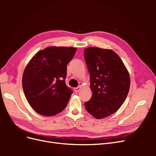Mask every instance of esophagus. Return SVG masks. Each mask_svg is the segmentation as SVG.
I'll use <instances>...</instances> for the list:
<instances>
[{"mask_svg":"<svg viewBox=\"0 0 156 156\" xmlns=\"http://www.w3.org/2000/svg\"><path fill=\"white\" fill-rule=\"evenodd\" d=\"M80 90H81V87H78L77 88H74V91L76 92V93H77V92H79V91Z\"/></svg>","mask_w":156,"mask_h":156,"instance_id":"obj_1","label":"esophagus"}]
</instances>
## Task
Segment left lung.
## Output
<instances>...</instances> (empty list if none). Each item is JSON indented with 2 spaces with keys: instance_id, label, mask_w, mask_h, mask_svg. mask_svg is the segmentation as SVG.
Here are the masks:
<instances>
[{
  "instance_id": "8db88e82",
  "label": "left lung",
  "mask_w": 156,
  "mask_h": 156,
  "mask_svg": "<svg viewBox=\"0 0 156 156\" xmlns=\"http://www.w3.org/2000/svg\"><path fill=\"white\" fill-rule=\"evenodd\" d=\"M84 56L92 92L84 107L94 117L101 119L114 114L125 101L130 87L129 75L119 56L112 50L88 48Z\"/></svg>"
}]
</instances>
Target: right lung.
I'll return each instance as SVG.
<instances>
[{
	"label": "right lung",
	"instance_id": "right-lung-1",
	"mask_svg": "<svg viewBox=\"0 0 156 156\" xmlns=\"http://www.w3.org/2000/svg\"><path fill=\"white\" fill-rule=\"evenodd\" d=\"M75 48L49 47L33 56L23 75V92L33 109L44 116H53L66 107L73 90L65 79L67 64Z\"/></svg>",
	"mask_w": 156,
	"mask_h": 156
}]
</instances>
